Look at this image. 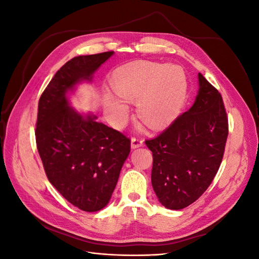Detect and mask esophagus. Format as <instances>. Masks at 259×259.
Masks as SVG:
<instances>
[{
  "label": "esophagus",
  "mask_w": 259,
  "mask_h": 259,
  "mask_svg": "<svg viewBox=\"0 0 259 259\" xmlns=\"http://www.w3.org/2000/svg\"><path fill=\"white\" fill-rule=\"evenodd\" d=\"M144 144V140L140 139V138H132L131 140V148L132 149H136V148H139L142 147Z\"/></svg>",
  "instance_id": "34e87169"
}]
</instances>
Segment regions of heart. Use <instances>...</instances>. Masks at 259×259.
Returning a JSON list of instances; mask_svg holds the SVG:
<instances>
[{
  "mask_svg": "<svg viewBox=\"0 0 259 259\" xmlns=\"http://www.w3.org/2000/svg\"><path fill=\"white\" fill-rule=\"evenodd\" d=\"M114 91L119 97L108 95L106 109L117 123L126 119L130 107L136 103V112L149 128L159 131L173 122L187 99L188 83L184 69L176 65L138 60L117 68L112 75Z\"/></svg>",
  "mask_w": 259,
  "mask_h": 259,
  "instance_id": "1",
  "label": "heart"
}]
</instances>
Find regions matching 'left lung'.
<instances>
[{
    "label": "left lung",
    "mask_w": 259,
    "mask_h": 259,
    "mask_svg": "<svg viewBox=\"0 0 259 259\" xmlns=\"http://www.w3.org/2000/svg\"><path fill=\"white\" fill-rule=\"evenodd\" d=\"M198 79L192 107L158 137L146 140L153 156V190L169 209L185 208L204 193L221 166L228 136L222 95L201 73Z\"/></svg>",
    "instance_id": "8db88e82"
}]
</instances>
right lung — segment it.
Masks as SVG:
<instances>
[{
  "label": "right lung",
  "instance_id": "add662e5",
  "mask_svg": "<svg viewBox=\"0 0 259 259\" xmlns=\"http://www.w3.org/2000/svg\"><path fill=\"white\" fill-rule=\"evenodd\" d=\"M113 55L77 56L54 75L38 100L35 139L50 183L72 205L85 211L104 208L111 199L131 151V140L95 114L70 106L68 94L92 82L97 69Z\"/></svg>",
  "mask_w": 259,
  "mask_h": 259
}]
</instances>
